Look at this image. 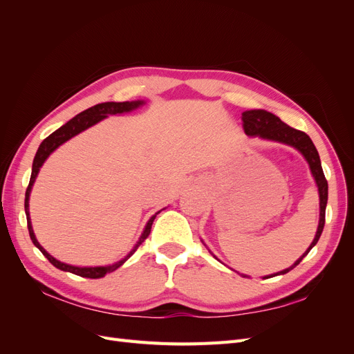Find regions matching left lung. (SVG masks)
Masks as SVG:
<instances>
[{"label":"left lung","mask_w":354,"mask_h":354,"mask_svg":"<svg viewBox=\"0 0 354 354\" xmlns=\"http://www.w3.org/2000/svg\"><path fill=\"white\" fill-rule=\"evenodd\" d=\"M242 121H243V130H245L246 136L260 137V138H263V140L277 142V143L288 145V146L297 149V151L301 153L304 156V159L307 160V164L310 167V173H312V176L316 181L317 192H319V208H320L319 209V226H317L313 242L310 243V246L306 250V252L301 257H299V259L292 266H289L288 269H285V270H281L277 273H273V274L263 277V279H267V277H273V276H277V274H285L289 270H292L294 267L298 266L299 261H301L304 257L310 252V250H312L313 246L317 243L320 234H322L324 226H325V209H326V202H328V181H326L325 174H324L322 164H320L317 149L315 147L312 138H310L306 133L295 130V128L286 125L276 115L267 112V111H263V109L245 111L242 113ZM214 257H216V255H214ZM216 259H217V257H216ZM242 276L248 277L246 274H242Z\"/></svg>","instance_id":"obj_1"}]
</instances>
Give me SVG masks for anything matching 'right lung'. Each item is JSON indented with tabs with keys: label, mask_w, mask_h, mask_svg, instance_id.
Wrapping results in <instances>:
<instances>
[{
	"label": "right lung",
	"mask_w": 354,
	"mask_h": 354,
	"mask_svg": "<svg viewBox=\"0 0 354 354\" xmlns=\"http://www.w3.org/2000/svg\"><path fill=\"white\" fill-rule=\"evenodd\" d=\"M143 104H146L145 100H134V102H104V103H99L95 106H91L87 111H84L81 113H78L77 116H73L71 121H68L65 125H62L59 130H56L55 133H51L47 138H44V142H42L38 147L37 155L34 158V164H32V174H30V180H29V186L26 189V194H25V212H26V220H28V230H29V236L34 242V245L37 248L44 254V257H47V260L57 267V269L63 270V272H69L73 274H78L82 277H90V279H99V277H103L104 274H108L111 272H115L118 267H121L130 257L137 251L138 246H140L145 239L149 236V233H151L152 229V224L155 217L158 214L162 211H158L155 216H152L149 218V221L146 223L145 230L140 234V238L136 242V245L133 246V250L128 252L124 259H121L120 261H116L113 264L109 266H95V267H80V266H72V264H66V263H62L59 260H56L55 257L50 255L44 248H42L41 243L37 241L35 238V233L34 229H32V223H30V216H29V196H30V190L32 186L35 183V178L39 173V168L42 167V164L46 162V159L56 151L59 146H62L63 143H66L68 140H71L72 137H75L77 134L82 133L87 130V128L95 125L97 122H100L104 118H108L109 115H121V113H127V112H131L136 111L138 108H142Z\"/></svg>",
	"instance_id": "1"
}]
</instances>
